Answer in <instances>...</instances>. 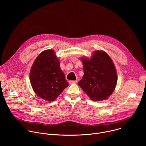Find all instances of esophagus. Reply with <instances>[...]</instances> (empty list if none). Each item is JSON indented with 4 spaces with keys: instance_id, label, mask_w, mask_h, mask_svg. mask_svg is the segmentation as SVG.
I'll list each match as a JSON object with an SVG mask.
<instances>
[{
    "instance_id": "obj_1",
    "label": "esophagus",
    "mask_w": 146,
    "mask_h": 146,
    "mask_svg": "<svg viewBox=\"0 0 146 146\" xmlns=\"http://www.w3.org/2000/svg\"><path fill=\"white\" fill-rule=\"evenodd\" d=\"M77 82V80H74V81L70 80V81H69V83H70V84H74V83H76Z\"/></svg>"
}]
</instances>
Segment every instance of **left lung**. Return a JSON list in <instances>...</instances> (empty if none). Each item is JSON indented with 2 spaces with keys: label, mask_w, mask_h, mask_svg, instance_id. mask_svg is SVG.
<instances>
[{
  "label": "left lung",
  "mask_w": 146,
  "mask_h": 146,
  "mask_svg": "<svg viewBox=\"0 0 146 146\" xmlns=\"http://www.w3.org/2000/svg\"><path fill=\"white\" fill-rule=\"evenodd\" d=\"M84 76L78 84L93 100L107 99L114 91L117 75L113 62L109 55L96 51L90 59H81Z\"/></svg>",
  "instance_id": "left-lung-1"
}]
</instances>
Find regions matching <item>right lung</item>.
<instances>
[{
    "mask_svg": "<svg viewBox=\"0 0 146 146\" xmlns=\"http://www.w3.org/2000/svg\"><path fill=\"white\" fill-rule=\"evenodd\" d=\"M54 51L47 50L35 59L30 73L33 90L40 98L54 100L69 85Z\"/></svg>",
    "mask_w": 146,
    "mask_h": 146,
    "instance_id": "right-lung-1",
    "label": "right lung"
}]
</instances>
